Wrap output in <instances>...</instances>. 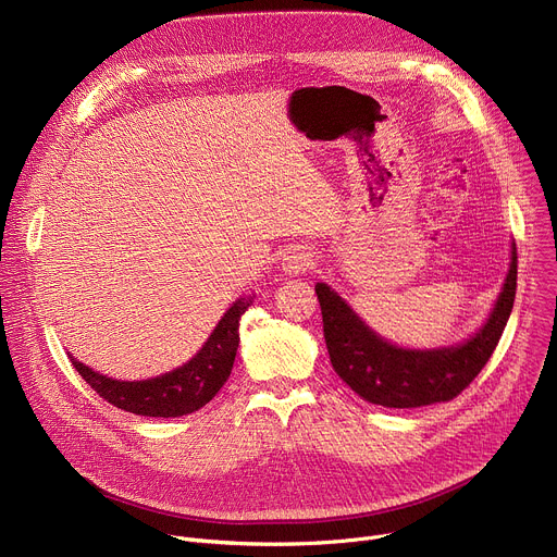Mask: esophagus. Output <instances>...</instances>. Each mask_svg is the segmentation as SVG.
<instances>
[{"label":"esophagus","instance_id":"esophagus-1","mask_svg":"<svg viewBox=\"0 0 557 557\" xmlns=\"http://www.w3.org/2000/svg\"><path fill=\"white\" fill-rule=\"evenodd\" d=\"M312 267V258L310 253H306L304 249H290L284 253L282 258V273L288 277H299L304 275L308 269Z\"/></svg>","mask_w":557,"mask_h":557}]
</instances>
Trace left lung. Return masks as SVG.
Listing matches in <instances>:
<instances>
[{
    "label": "left lung",
    "instance_id": "1",
    "mask_svg": "<svg viewBox=\"0 0 557 557\" xmlns=\"http://www.w3.org/2000/svg\"><path fill=\"white\" fill-rule=\"evenodd\" d=\"M518 256L511 245L509 271L485 324L465 342L438 348L392 344L329 284L317 282L324 337L335 372L363 401L383 408H421L460 394L490 361L516 299Z\"/></svg>",
    "mask_w": 557,
    "mask_h": 557
}]
</instances>
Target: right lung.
Returning <instances> with one entry per match:
<instances>
[{"label":"right lung","instance_id":"1","mask_svg":"<svg viewBox=\"0 0 557 557\" xmlns=\"http://www.w3.org/2000/svg\"><path fill=\"white\" fill-rule=\"evenodd\" d=\"M253 297L256 295L237 297L220 317V322L202 348L187 363L165 374L143 381H121L95 372L72 355L67 357L74 370L86 379L92 389H97L99 396L125 412L163 419L191 414L207 406L226 383L237 344H240V317L253 304Z\"/></svg>","mask_w":557,"mask_h":557}]
</instances>
